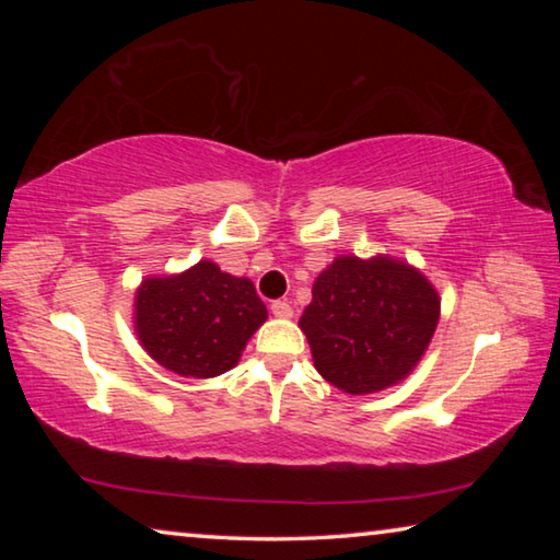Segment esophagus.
Wrapping results in <instances>:
<instances>
[{"label":"esophagus","mask_w":560,"mask_h":560,"mask_svg":"<svg viewBox=\"0 0 560 560\" xmlns=\"http://www.w3.org/2000/svg\"><path fill=\"white\" fill-rule=\"evenodd\" d=\"M271 314L277 318H291L293 316V308L289 301H273L271 303Z\"/></svg>","instance_id":"obj_1"}]
</instances>
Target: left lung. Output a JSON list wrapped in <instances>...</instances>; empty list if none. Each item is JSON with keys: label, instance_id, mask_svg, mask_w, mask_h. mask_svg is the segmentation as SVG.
Returning <instances> with one entry per match:
<instances>
[{"label": "left lung", "instance_id": "1", "mask_svg": "<svg viewBox=\"0 0 560 560\" xmlns=\"http://www.w3.org/2000/svg\"><path fill=\"white\" fill-rule=\"evenodd\" d=\"M299 326L316 371L350 395L393 387L415 371L440 320L422 271L393 257H336L314 281Z\"/></svg>", "mask_w": 560, "mask_h": 560}]
</instances>
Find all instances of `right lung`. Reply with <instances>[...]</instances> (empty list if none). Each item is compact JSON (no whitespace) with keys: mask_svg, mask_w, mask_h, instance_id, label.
<instances>
[{"mask_svg":"<svg viewBox=\"0 0 560 560\" xmlns=\"http://www.w3.org/2000/svg\"><path fill=\"white\" fill-rule=\"evenodd\" d=\"M136 334L148 355L183 377H217L240 363L267 306L249 279L214 261L173 277H150L136 291Z\"/></svg>","mask_w":560,"mask_h":560,"instance_id":"1","label":"right lung"}]
</instances>
